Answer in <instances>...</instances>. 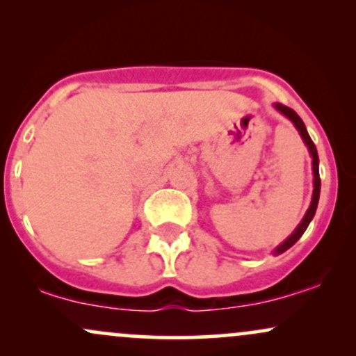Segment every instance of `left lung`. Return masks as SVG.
<instances>
[{
    "label": "left lung",
    "instance_id": "obj_1",
    "mask_svg": "<svg viewBox=\"0 0 356 356\" xmlns=\"http://www.w3.org/2000/svg\"><path fill=\"white\" fill-rule=\"evenodd\" d=\"M275 107H276L277 110H280L281 113H284V115L288 117L289 120L293 122V124H295L296 129L300 130L301 137H303L305 144L308 145V149H309V154H312V157H313V174H314V189H313V199H312V206H309L308 212H306V214H305L303 220H301V222H300V226L296 227L295 232H293V234L289 236V238L286 239L284 243L281 244V246H277V248H276L275 254H281V252H284L286 249H289V248H291L293 244H295L296 241L300 239L301 236H303V232L306 231V227H308V224L312 222V219H313L314 212H316V207H318V199H320V187H321V181H320V170H318V152H316V147H314L313 140H312V137H309V136H308V132H306V127H305V124H303V120H301L300 115H298V113L295 112V110H293V108H289V107H286V105L276 104Z\"/></svg>",
    "mask_w": 356,
    "mask_h": 356
}]
</instances>
